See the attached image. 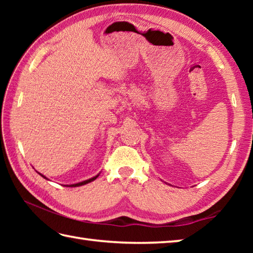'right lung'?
Wrapping results in <instances>:
<instances>
[{
  "label": "right lung",
  "mask_w": 253,
  "mask_h": 253,
  "mask_svg": "<svg viewBox=\"0 0 253 253\" xmlns=\"http://www.w3.org/2000/svg\"><path fill=\"white\" fill-rule=\"evenodd\" d=\"M40 174V173H39ZM42 177H44V178H46L45 176H43V175L42 174H40ZM99 176V174L98 175H96V176H93V177H91V178H89V179H85V181H84V182H80V183H77V184H71V185H66V186H70V187H76V186H81V185H84V184H88V183H90V182H92V181H95V179Z\"/></svg>",
  "instance_id": "add662e5"
}]
</instances>
